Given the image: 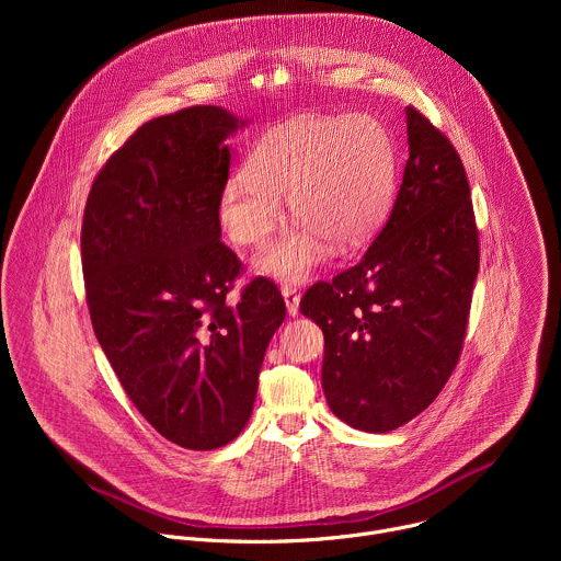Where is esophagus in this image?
I'll use <instances>...</instances> for the list:
<instances>
[{
	"label": "esophagus",
	"mask_w": 561,
	"mask_h": 561,
	"mask_svg": "<svg viewBox=\"0 0 561 561\" xmlns=\"http://www.w3.org/2000/svg\"><path fill=\"white\" fill-rule=\"evenodd\" d=\"M282 295L286 299V308H288V314H297L299 312V293H297V286L293 284H284L282 286Z\"/></svg>",
	"instance_id": "34e87169"
}]
</instances>
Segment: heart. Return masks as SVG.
Here are the masks:
<instances>
[{
    "label": "heart",
    "instance_id": "obj_1",
    "mask_svg": "<svg viewBox=\"0 0 561 561\" xmlns=\"http://www.w3.org/2000/svg\"><path fill=\"white\" fill-rule=\"evenodd\" d=\"M397 157L386 126L370 115L304 117L257 139L247 171L219 193V219L239 247L266 242L288 195L297 224L264 247L255 268L299 282L327 260L329 242L355 249L390 210Z\"/></svg>",
    "mask_w": 561,
    "mask_h": 561
}]
</instances>
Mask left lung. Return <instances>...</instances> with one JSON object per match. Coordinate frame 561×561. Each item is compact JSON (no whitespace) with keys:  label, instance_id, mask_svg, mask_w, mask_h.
<instances>
[{"label":"left lung","instance_id":"obj_1","mask_svg":"<svg viewBox=\"0 0 561 561\" xmlns=\"http://www.w3.org/2000/svg\"><path fill=\"white\" fill-rule=\"evenodd\" d=\"M409 162L364 257L312 284L299 310L324 333L322 386L353 428L388 433L428 409L455 370L479 271V232L461 159L407 108Z\"/></svg>","mask_w":561,"mask_h":561}]
</instances>
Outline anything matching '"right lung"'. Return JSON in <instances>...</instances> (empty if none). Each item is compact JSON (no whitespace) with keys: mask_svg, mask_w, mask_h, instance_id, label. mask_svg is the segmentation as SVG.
Here are the masks:
<instances>
[{"mask_svg":"<svg viewBox=\"0 0 561 561\" xmlns=\"http://www.w3.org/2000/svg\"><path fill=\"white\" fill-rule=\"evenodd\" d=\"M244 126L219 106L141 124L98 173L82 221L93 331L122 388L169 442L213 450L251 420L257 377L286 304L221 242L224 139Z\"/></svg>","mask_w":561,"mask_h":561,"instance_id":"1","label":"right lung"}]
</instances>
